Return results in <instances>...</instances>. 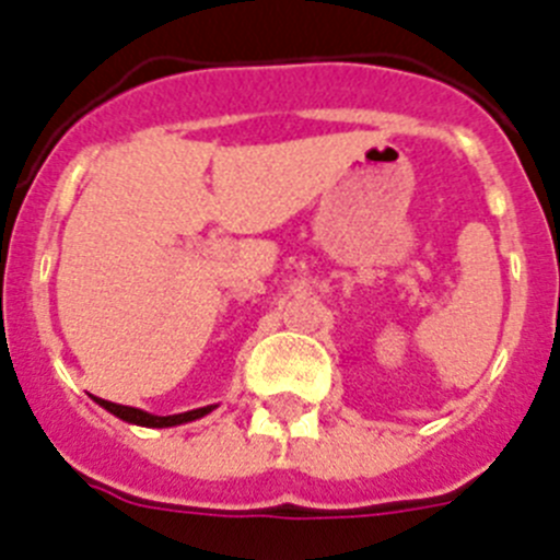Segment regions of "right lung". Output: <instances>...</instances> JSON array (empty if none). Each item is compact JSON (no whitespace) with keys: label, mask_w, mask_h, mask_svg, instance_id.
<instances>
[{"label":"right lung","mask_w":560,"mask_h":560,"mask_svg":"<svg viewBox=\"0 0 560 560\" xmlns=\"http://www.w3.org/2000/svg\"><path fill=\"white\" fill-rule=\"evenodd\" d=\"M97 405H103L105 410L114 412L122 421H130V424L139 427H175V424H186V421H195V418H203L206 412H211L214 407H200V410H189V412H178V416H150L144 410H136V407H125V405H114V401H105L94 396Z\"/></svg>","instance_id":"1"}]
</instances>
